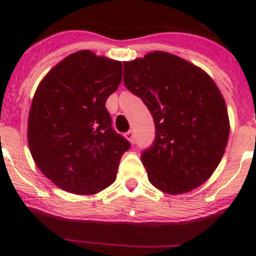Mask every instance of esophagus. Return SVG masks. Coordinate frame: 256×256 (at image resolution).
<instances>
[{"label":"esophagus","mask_w":256,"mask_h":256,"mask_svg":"<svg viewBox=\"0 0 256 256\" xmlns=\"http://www.w3.org/2000/svg\"><path fill=\"white\" fill-rule=\"evenodd\" d=\"M126 138L128 140V141H130L132 144H134L136 141V134H134V130H128V132L126 133Z\"/></svg>","instance_id":"34e87169"}]
</instances>
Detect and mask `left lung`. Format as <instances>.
<instances>
[{"label":"left lung","instance_id":"8db88e82","mask_svg":"<svg viewBox=\"0 0 256 256\" xmlns=\"http://www.w3.org/2000/svg\"><path fill=\"white\" fill-rule=\"evenodd\" d=\"M123 66L124 86L155 123V140L141 154L150 183L170 195L201 186L220 162L230 136L219 88L204 70L168 52H150Z\"/></svg>","mask_w":256,"mask_h":256}]
</instances>
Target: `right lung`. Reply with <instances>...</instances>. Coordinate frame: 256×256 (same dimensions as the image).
I'll return each instance as SVG.
<instances>
[{
    "label": "right lung",
    "mask_w": 256,
    "mask_h": 256,
    "mask_svg": "<svg viewBox=\"0 0 256 256\" xmlns=\"http://www.w3.org/2000/svg\"><path fill=\"white\" fill-rule=\"evenodd\" d=\"M120 82V61L83 50L60 61L38 86L28 118L29 150L64 191L94 195L114 183L130 148L105 106Z\"/></svg>",
    "instance_id": "obj_1"
}]
</instances>
